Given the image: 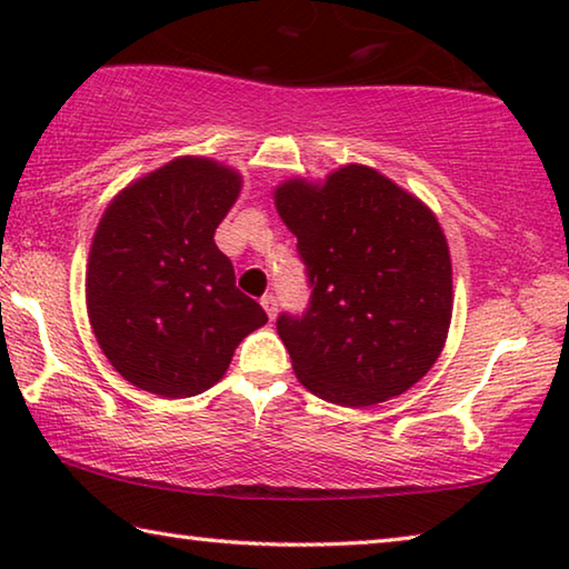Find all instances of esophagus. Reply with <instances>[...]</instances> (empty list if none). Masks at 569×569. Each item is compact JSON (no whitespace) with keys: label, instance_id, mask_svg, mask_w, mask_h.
Wrapping results in <instances>:
<instances>
[{"label":"esophagus","instance_id":"34e87169","mask_svg":"<svg viewBox=\"0 0 569 569\" xmlns=\"http://www.w3.org/2000/svg\"><path fill=\"white\" fill-rule=\"evenodd\" d=\"M261 306L266 308L268 319H276V313H278V301H276V296H273V293H266V296L261 298Z\"/></svg>","mask_w":569,"mask_h":569}]
</instances>
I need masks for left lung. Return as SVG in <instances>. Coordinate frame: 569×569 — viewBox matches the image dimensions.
I'll use <instances>...</instances> for the list:
<instances>
[{"mask_svg": "<svg viewBox=\"0 0 569 569\" xmlns=\"http://www.w3.org/2000/svg\"><path fill=\"white\" fill-rule=\"evenodd\" d=\"M273 198L313 288L303 316L276 321L298 381L339 407L411 389L445 349L455 306L437 216L366 166L286 180Z\"/></svg>", "mask_w": 569, "mask_h": 569, "instance_id": "obj_1", "label": "left lung"}]
</instances>
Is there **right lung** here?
<instances>
[{
  "label": "right lung",
  "mask_w": 569,
  "mask_h": 569,
  "mask_svg": "<svg viewBox=\"0 0 569 569\" xmlns=\"http://www.w3.org/2000/svg\"><path fill=\"white\" fill-rule=\"evenodd\" d=\"M240 176L208 158H176L112 198L94 230L88 316L122 379L166 399L223 379L236 346L268 316L236 288L216 228Z\"/></svg>",
  "instance_id": "1"
}]
</instances>
